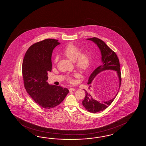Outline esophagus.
Wrapping results in <instances>:
<instances>
[{
  "mask_svg": "<svg viewBox=\"0 0 146 146\" xmlns=\"http://www.w3.org/2000/svg\"><path fill=\"white\" fill-rule=\"evenodd\" d=\"M69 91H74L75 90V89L74 88H71L69 89Z\"/></svg>",
  "mask_w": 146,
  "mask_h": 146,
  "instance_id": "1",
  "label": "esophagus"
}]
</instances>
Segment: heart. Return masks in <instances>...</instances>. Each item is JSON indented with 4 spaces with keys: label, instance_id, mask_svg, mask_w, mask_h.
<instances>
[{
    "label": "heart",
    "instance_id": "obj_1",
    "mask_svg": "<svg viewBox=\"0 0 146 146\" xmlns=\"http://www.w3.org/2000/svg\"><path fill=\"white\" fill-rule=\"evenodd\" d=\"M64 55L72 62H76L78 68L85 70L89 68L91 63V57L88 53H80V50L77 46L73 44H68L64 52ZM56 58L55 61L56 62Z\"/></svg>",
    "mask_w": 146,
    "mask_h": 146
}]
</instances>
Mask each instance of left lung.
Listing matches in <instances>:
<instances>
[{
	"instance_id": "left-lung-1",
	"label": "left lung",
	"mask_w": 146,
	"mask_h": 146,
	"mask_svg": "<svg viewBox=\"0 0 146 146\" xmlns=\"http://www.w3.org/2000/svg\"><path fill=\"white\" fill-rule=\"evenodd\" d=\"M87 40L93 42L99 48L101 55V64L90 75L87 83L88 84H89V89L87 90L84 89L85 91L86 96L82 101V105L88 111L96 113L106 109L115 99L121 86V72L120 71L119 59L116 54L103 40L96 37L87 38ZM106 70H112L116 72L118 76L119 84L117 93L113 98L106 102H100L93 99L90 93V91H91L90 90V87L92 86V82L96 76L101 72Z\"/></svg>"
}]
</instances>
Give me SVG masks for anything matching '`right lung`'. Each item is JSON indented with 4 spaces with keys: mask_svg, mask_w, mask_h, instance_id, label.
I'll list each match as a JSON object with an SVG mask.
<instances>
[{
    "mask_svg": "<svg viewBox=\"0 0 146 146\" xmlns=\"http://www.w3.org/2000/svg\"><path fill=\"white\" fill-rule=\"evenodd\" d=\"M58 40L46 39L33 44L25 54L22 72L25 87L28 94L42 108L52 109L62 102L69 90L52 85L46 81L52 70V55L59 45Z\"/></svg>",
    "mask_w": 146,
    "mask_h": 146,
    "instance_id": "1",
    "label": "right lung"
}]
</instances>
